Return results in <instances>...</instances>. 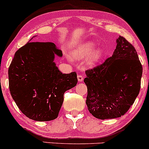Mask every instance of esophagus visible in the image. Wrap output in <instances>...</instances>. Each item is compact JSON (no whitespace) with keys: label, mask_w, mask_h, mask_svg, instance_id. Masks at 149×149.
Masks as SVG:
<instances>
[{"label":"esophagus","mask_w":149,"mask_h":149,"mask_svg":"<svg viewBox=\"0 0 149 149\" xmlns=\"http://www.w3.org/2000/svg\"><path fill=\"white\" fill-rule=\"evenodd\" d=\"M77 79H78V81H79V82L82 81L83 79H84V77H83L82 75H81V74L78 75V76H77Z\"/></svg>","instance_id":"esophagus-1"}]
</instances>
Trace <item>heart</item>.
Segmentation results:
<instances>
[{
	"label": "heart",
	"instance_id": "obj_1",
	"mask_svg": "<svg viewBox=\"0 0 149 149\" xmlns=\"http://www.w3.org/2000/svg\"><path fill=\"white\" fill-rule=\"evenodd\" d=\"M96 48V44L91 41H88L76 46L71 52V57L76 60H82L84 58L85 63L90 66L97 64L103 57V51L101 49L93 51Z\"/></svg>",
	"mask_w": 149,
	"mask_h": 149
}]
</instances>
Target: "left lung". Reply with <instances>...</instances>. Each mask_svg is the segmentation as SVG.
<instances>
[{
  "label": "left lung",
  "mask_w": 149,
  "mask_h": 149,
  "mask_svg": "<svg viewBox=\"0 0 149 149\" xmlns=\"http://www.w3.org/2000/svg\"><path fill=\"white\" fill-rule=\"evenodd\" d=\"M116 42L113 56L85 72L86 106L98 119H113L125 114L141 87L143 68L136 50L121 36Z\"/></svg>",
  "instance_id": "1"
}]
</instances>
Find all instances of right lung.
Here are the masks:
<instances>
[{
    "instance_id": "1",
    "label": "right lung",
    "mask_w": 149,
    "mask_h": 149,
    "mask_svg": "<svg viewBox=\"0 0 149 149\" xmlns=\"http://www.w3.org/2000/svg\"><path fill=\"white\" fill-rule=\"evenodd\" d=\"M56 56L63 53L53 43L28 42L17 51L9 67L11 96L22 113L35 121L57 118L64 93L77 83L75 72L63 74L58 70Z\"/></svg>"
}]
</instances>
